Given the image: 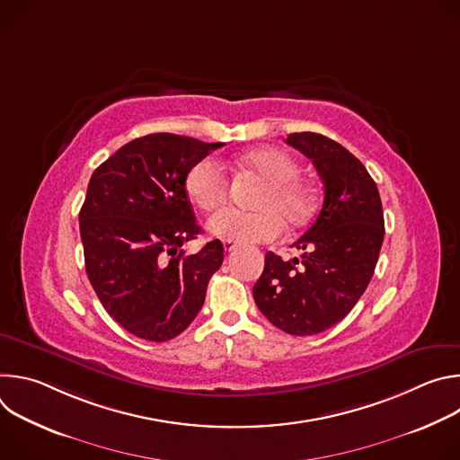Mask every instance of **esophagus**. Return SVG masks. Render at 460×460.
I'll list each match as a JSON object with an SVG mask.
<instances>
[{
	"instance_id": "obj_1",
	"label": "esophagus",
	"mask_w": 460,
	"mask_h": 460,
	"mask_svg": "<svg viewBox=\"0 0 460 460\" xmlns=\"http://www.w3.org/2000/svg\"><path fill=\"white\" fill-rule=\"evenodd\" d=\"M236 247H238V245H236L234 242H229V240H226V242H224V249H226V252H233Z\"/></svg>"
}]
</instances>
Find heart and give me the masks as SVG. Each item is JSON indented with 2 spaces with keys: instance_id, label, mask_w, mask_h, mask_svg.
I'll return each mask as SVG.
<instances>
[{
  "instance_id": "b5f03b06",
  "label": "heart",
  "mask_w": 460,
  "mask_h": 460,
  "mask_svg": "<svg viewBox=\"0 0 460 460\" xmlns=\"http://www.w3.org/2000/svg\"><path fill=\"white\" fill-rule=\"evenodd\" d=\"M238 164L261 180L266 187L254 199L256 211L224 209L208 222V231L222 240L238 243H266L282 233L286 224L296 229L313 213V192L298 178L300 165L279 147H258L243 153ZM187 199L202 211H215L227 200L229 180L215 158L194 162L183 178Z\"/></svg>"
}]
</instances>
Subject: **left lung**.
<instances>
[{
	"label": "left lung",
	"instance_id": "left-lung-1",
	"mask_svg": "<svg viewBox=\"0 0 460 460\" xmlns=\"http://www.w3.org/2000/svg\"><path fill=\"white\" fill-rule=\"evenodd\" d=\"M286 144L313 160L323 204L291 245L300 258L266 254L252 296L279 330L305 337L339 323L366 291L384 240V213L375 180L341 144L316 133H293Z\"/></svg>",
	"mask_w": 460,
	"mask_h": 460
}]
</instances>
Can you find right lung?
I'll list each match as a JSON object with an SVG mask.
<instances>
[{"instance_id": "obj_1", "label": "right lung", "mask_w": 460, "mask_h": 460, "mask_svg": "<svg viewBox=\"0 0 460 460\" xmlns=\"http://www.w3.org/2000/svg\"><path fill=\"white\" fill-rule=\"evenodd\" d=\"M222 146L147 135L119 147L91 176L80 211L87 277L105 311L144 341L178 337L222 266L220 240L196 254L181 249L202 231L183 189L185 172Z\"/></svg>"}]
</instances>
